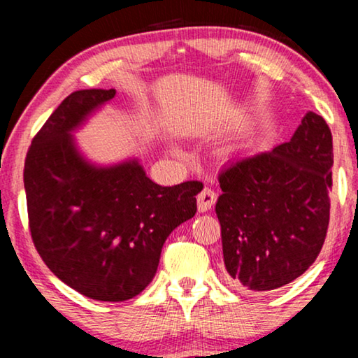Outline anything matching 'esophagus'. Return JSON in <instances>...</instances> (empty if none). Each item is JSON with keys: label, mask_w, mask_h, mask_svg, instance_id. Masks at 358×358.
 Instances as JSON below:
<instances>
[{"label": "esophagus", "mask_w": 358, "mask_h": 358, "mask_svg": "<svg viewBox=\"0 0 358 358\" xmlns=\"http://www.w3.org/2000/svg\"><path fill=\"white\" fill-rule=\"evenodd\" d=\"M215 202H217V194H215L212 189L205 187L197 197L199 212H208V210L215 205Z\"/></svg>", "instance_id": "34e87169"}]
</instances>
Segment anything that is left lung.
I'll use <instances>...</instances> for the list:
<instances>
[{
    "mask_svg": "<svg viewBox=\"0 0 358 358\" xmlns=\"http://www.w3.org/2000/svg\"><path fill=\"white\" fill-rule=\"evenodd\" d=\"M332 135L315 112L287 143L239 158L218 176L227 278L266 293L295 280L316 261L329 224Z\"/></svg>",
    "mask_w": 358,
    "mask_h": 358,
    "instance_id": "8db88e82",
    "label": "left lung"
}]
</instances>
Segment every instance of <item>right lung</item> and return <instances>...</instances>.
<instances>
[{
	"instance_id": "1",
	"label": "right lung",
	"mask_w": 358,
	"mask_h": 358,
	"mask_svg": "<svg viewBox=\"0 0 358 358\" xmlns=\"http://www.w3.org/2000/svg\"><path fill=\"white\" fill-rule=\"evenodd\" d=\"M115 90L71 92L34 136L24 164L29 228L47 267L97 301H125L153 280L163 244L197 212L199 180L163 187L138 159L97 166L71 134Z\"/></svg>"
}]
</instances>
